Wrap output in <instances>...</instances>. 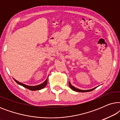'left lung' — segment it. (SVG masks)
Instances as JSON below:
<instances>
[{
	"mask_svg": "<svg viewBox=\"0 0 120 120\" xmlns=\"http://www.w3.org/2000/svg\"><path fill=\"white\" fill-rule=\"evenodd\" d=\"M69 86L71 88V90H74V91H76V92H90V91H93V90H94L95 88H96L97 87H94L92 88V89H91V90H80L79 89V88H75L74 86H72L71 85V83H70V82H69Z\"/></svg>",
	"mask_w": 120,
	"mask_h": 120,
	"instance_id": "1",
	"label": "left lung"
}]
</instances>
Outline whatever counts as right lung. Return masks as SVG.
<instances>
[{
  "instance_id": "add662e5",
  "label": "right lung",
  "mask_w": 120,
  "mask_h": 120,
  "mask_svg": "<svg viewBox=\"0 0 120 120\" xmlns=\"http://www.w3.org/2000/svg\"><path fill=\"white\" fill-rule=\"evenodd\" d=\"M47 78H48V77H47ZM14 79L15 81H16V82L18 83L19 85H21V86L24 87H25L26 88H27V89L30 90H31V91H36V90H41V89H42V88H44V87H45L46 86L47 82V79L43 83H41V84H40V85H36V86H28V85H25V84H24V83L20 82H19L16 80L15 79Z\"/></svg>"
}]
</instances>
